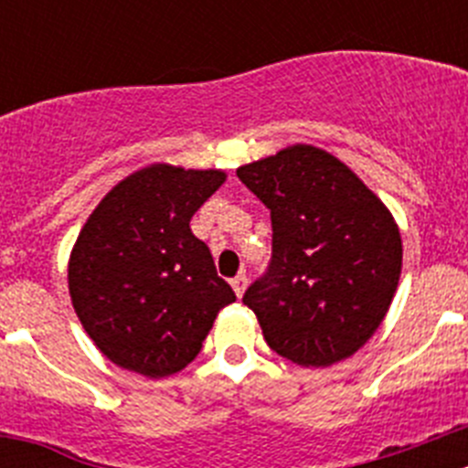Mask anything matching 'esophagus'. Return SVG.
<instances>
[{"label":"esophagus","mask_w":468,"mask_h":468,"mask_svg":"<svg viewBox=\"0 0 468 468\" xmlns=\"http://www.w3.org/2000/svg\"><path fill=\"white\" fill-rule=\"evenodd\" d=\"M246 285H248L246 274H237V276H234V279H231V288H234V292H237L239 297L243 295V291H246Z\"/></svg>","instance_id":"34e87169"}]
</instances>
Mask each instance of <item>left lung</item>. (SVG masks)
<instances>
[{
    "label": "left lung",
    "instance_id": "8db88e82",
    "mask_svg": "<svg viewBox=\"0 0 468 468\" xmlns=\"http://www.w3.org/2000/svg\"><path fill=\"white\" fill-rule=\"evenodd\" d=\"M237 176L271 218V260L243 295L270 349L304 367L351 356L379 328L399 285L403 248L391 213L312 144Z\"/></svg>",
    "mask_w": 468,
    "mask_h": 468
}]
</instances>
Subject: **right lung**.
Masks as SVG:
<instances>
[{"label": "right lung", "mask_w": 468, "mask_h": 468, "mask_svg": "<svg viewBox=\"0 0 468 468\" xmlns=\"http://www.w3.org/2000/svg\"><path fill=\"white\" fill-rule=\"evenodd\" d=\"M225 183L220 171L156 164L102 198L69 258L74 312L95 346L144 378H168L201 351L222 307L237 300L189 229Z\"/></svg>", "instance_id": "obj_1"}]
</instances>
